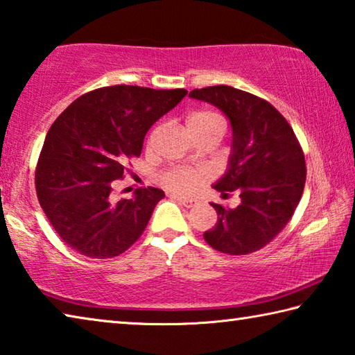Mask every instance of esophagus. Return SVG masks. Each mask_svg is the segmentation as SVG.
<instances>
[{
    "label": "esophagus",
    "mask_w": 355,
    "mask_h": 355,
    "mask_svg": "<svg viewBox=\"0 0 355 355\" xmlns=\"http://www.w3.org/2000/svg\"><path fill=\"white\" fill-rule=\"evenodd\" d=\"M171 198H173V200H176L179 204H182V206L187 207V209L193 207L196 204V200H193V198H184V196H176V195H171Z\"/></svg>",
    "instance_id": "esophagus-1"
}]
</instances>
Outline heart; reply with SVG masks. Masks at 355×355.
I'll use <instances>...</instances> for the list:
<instances>
[{
  "label": "heart",
  "instance_id": "heart-1",
  "mask_svg": "<svg viewBox=\"0 0 355 355\" xmlns=\"http://www.w3.org/2000/svg\"><path fill=\"white\" fill-rule=\"evenodd\" d=\"M220 126L225 129L221 116L210 110H196L187 118V128H210ZM202 174L200 171L190 170V168H171L162 173L160 181L166 189L178 193H190L198 184L201 182Z\"/></svg>",
  "mask_w": 355,
  "mask_h": 355
}]
</instances>
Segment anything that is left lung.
Wrapping results in <instances>:
<instances>
[{"label": "left lung", "mask_w": 355, "mask_h": 355, "mask_svg": "<svg viewBox=\"0 0 355 355\" xmlns=\"http://www.w3.org/2000/svg\"><path fill=\"white\" fill-rule=\"evenodd\" d=\"M220 109L232 129L231 154L223 176L212 187L241 202L225 209L210 202L218 220L204 232L214 250L243 256L270 243L290 221L306 184V160L287 120L262 98L229 85L190 92Z\"/></svg>", "instance_id": "obj_1"}]
</instances>
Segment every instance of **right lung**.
Returning <instances> with one entry per match:
<instances>
[{"mask_svg": "<svg viewBox=\"0 0 355 355\" xmlns=\"http://www.w3.org/2000/svg\"><path fill=\"white\" fill-rule=\"evenodd\" d=\"M187 90L112 85L79 96L49 128L35 170L37 198L54 231L92 259L115 257L145 231L164 190L112 200V182L141 154L149 128Z\"/></svg>", "mask_w": 355, "mask_h": 355, "instance_id": "1", "label": "right lung"}]
</instances>
